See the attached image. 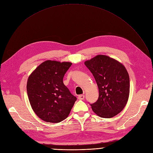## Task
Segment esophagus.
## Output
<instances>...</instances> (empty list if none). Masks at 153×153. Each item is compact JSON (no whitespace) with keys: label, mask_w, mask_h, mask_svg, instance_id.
<instances>
[{"label":"esophagus","mask_w":153,"mask_h":153,"mask_svg":"<svg viewBox=\"0 0 153 153\" xmlns=\"http://www.w3.org/2000/svg\"><path fill=\"white\" fill-rule=\"evenodd\" d=\"M84 98H85V95H83V94H81V95H79L78 97V99L79 100H84Z\"/></svg>","instance_id":"34e87169"}]
</instances>
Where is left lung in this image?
<instances>
[{"mask_svg":"<svg viewBox=\"0 0 153 153\" xmlns=\"http://www.w3.org/2000/svg\"><path fill=\"white\" fill-rule=\"evenodd\" d=\"M85 65L95 79L99 97L91 105L93 112L104 118L120 113L127 104L129 95V77L121 62L105 55L86 60Z\"/></svg>","mask_w":153,"mask_h":153,"instance_id":"obj_1","label":"left lung"}]
</instances>
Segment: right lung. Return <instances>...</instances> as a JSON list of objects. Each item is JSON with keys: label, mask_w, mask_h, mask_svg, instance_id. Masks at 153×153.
Instances as JSON below:
<instances>
[{"label": "right lung", "mask_w": 153, "mask_h": 153, "mask_svg": "<svg viewBox=\"0 0 153 153\" xmlns=\"http://www.w3.org/2000/svg\"><path fill=\"white\" fill-rule=\"evenodd\" d=\"M72 63L46 60L29 75L27 91L33 111L46 122L66 119L76 98L63 84V78Z\"/></svg>", "instance_id": "add662e5"}]
</instances>
